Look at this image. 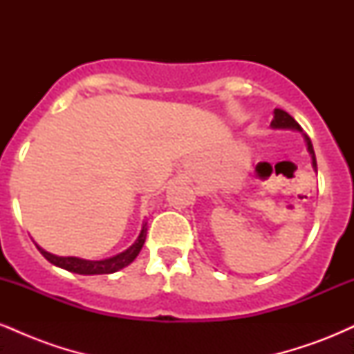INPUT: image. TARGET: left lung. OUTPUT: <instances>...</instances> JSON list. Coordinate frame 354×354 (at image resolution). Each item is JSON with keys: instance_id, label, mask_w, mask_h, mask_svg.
Instances as JSON below:
<instances>
[{"instance_id": "left-lung-1", "label": "left lung", "mask_w": 354, "mask_h": 354, "mask_svg": "<svg viewBox=\"0 0 354 354\" xmlns=\"http://www.w3.org/2000/svg\"><path fill=\"white\" fill-rule=\"evenodd\" d=\"M271 128L274 129H295V131H299L303 133L301 126L296 123V120L291 115H288L286 111H283V109L276 108L274 109V116H273V121H271ZM304 141H306V146H308V151L311 154V161H313V168H315L316 171V156H315V149H313V145H311V140L310 136L304 135Z\"/></svg>"}]
</instances>
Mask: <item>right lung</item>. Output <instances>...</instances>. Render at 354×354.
I'll return each instance as SVG.
<instances>
[{"mask_svg":"<svg viewBox=\"0 0 354 354\" xmlns=\"http://www.w3.org/2000/svg\"><path fill=\"white\" fill-rule=\"evenodd\" d=\"M146 239V225H143V230H141L140 236L128 250L123 251V253L111 256V258L106 259H100V261H91V259H83V258H76V256H56L44 251L43 248H39L36 245V248L39 250L44 258L51 263V265L63 268V270L71 271V273H78V274H109L115 273V271L123 270L124 266H128L129 263L135 261V258L140 254L141 248L145 245Z\"/></svg>","mask_w":354,"mask_h":354,"instance_id":"obj_1","label":"right lung"}]
</instances>
